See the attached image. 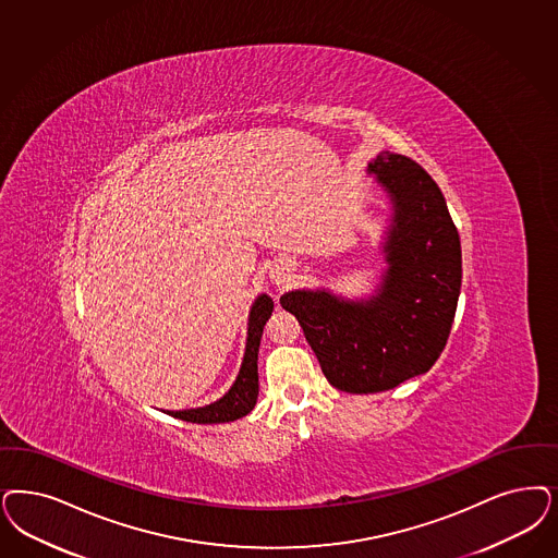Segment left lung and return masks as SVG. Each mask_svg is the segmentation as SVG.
<instances>
[{
  "label": "left lung",
  "instance_id": "8db88e82",
  "mask_svg": "<svg viewBox=\"0 0 558 558\" xmlns=\"http://www.w3.org/2000/svg\"><path fill=\"white\" fill-rule=\"evenodd\" d=\"M368 171L393 202L379 294L348 303L326 290H292L280 299L327 381L348 393H377L426 373L441 356L460 299V234L439 185L402 154H379Z\"/></svg>",
  "mask_w": 558,
  "mask_h": 558
}]
</instances>
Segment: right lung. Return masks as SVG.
<instances>
[{"label":"right lung","instance_id":"add662e5","mask_svg":"<svg viewBox=\"0 0 558 558\" xmlns=\"http://www.w3.org/2000/svg\"><path fill=\"white\" fill-rule=\"evenodd\" d=\"M274 308V301L268 294H262L253 307L250 315V331H247V348H245V359L239 371L236 381L229 389V393L204 408H195V410H181V412H171L174 418H181L185 423L195 424H216L231 423L245 414H250L253 405L257 402V350H259V340H262V331L268 322Z\"/></svg>","mask_w":558,"mask_h":558}]
</instances>
